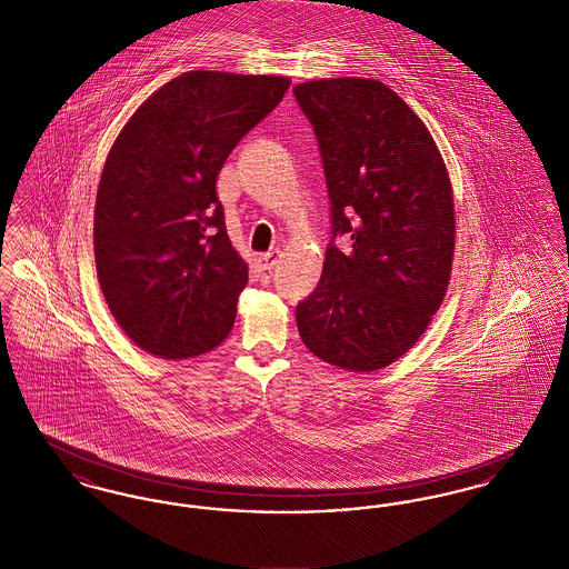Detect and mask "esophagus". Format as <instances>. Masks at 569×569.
Returning <instances> with one entry per match:
<instances>
[{
	"mask_svg": "<svg viewBox=\"0 0 569 569\" xmlns=\"http://www.w3.org/2000/svg\"><path fill=\"white\" fill-rule=\"evenodd\" d=\"M277 262H279V251H269V253L258 256V267H260L262 271H271Z\"/></svg>",
	"mask_w": 569,
	"mask_h": 569,
	"instance_id": "1",
	"label": "esophagus"
}]
</instances>
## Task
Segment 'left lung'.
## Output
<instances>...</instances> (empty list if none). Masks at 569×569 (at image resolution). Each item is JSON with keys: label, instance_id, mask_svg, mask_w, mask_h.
<instances>
[{"label": "left lung", "instance_id": "obj_1", "mask_svg": "<svg viewBox=\"0 0 569 569\" xmlns=\"http://www.w3.org/2000/svg\"><path fill=\"white\" fill-rule=\"evenodd\" d=\"M325 163L332 239L298 302L307 350L356 373L399 360L448 292L457 221L446 162L422 119L388 84L320 79L295 87Z\"/></svg>", "mask_w": 569, "mask_h": 569}]
</instances>
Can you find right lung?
Listing matches in <instances>:
<instances>
[{"label":"right lung","mask_w":569,"mask_h":569,"mask_svg":"<svg viewBox=\"0 0 569 569\" xmlns=\"http://www.w3.org/2000/svg\"><path fill=\"white\" fill-rule=\"evenodd\" d=\"M288 87L274 74L186 72L114 138L96 196L93 253L110 313L140 350L179 360L230 335L247 262L226 232L217 177Z\"/></svg>","instance_id":"1"}]
</instances>
